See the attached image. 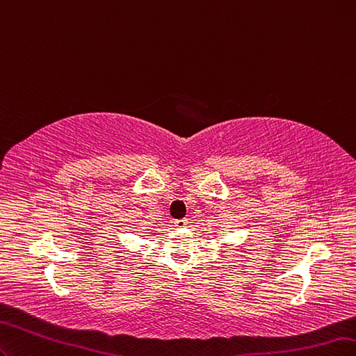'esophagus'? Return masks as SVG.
<instances>
[{"mask_svg": "<svg viewBox=\"0 0 356 356\" xmlns=\"http://www.w3.org/2000/svg\"><path fill=\"white\" fill-rule=\"evenodd\" d=\"M175 225L177 227H185L188 225V219H177V220H175Z\"/></svg>", "mask_w": 356, "mask_h": 356, "instance_id": "1", "label": "esophagus"}]
</instances>
